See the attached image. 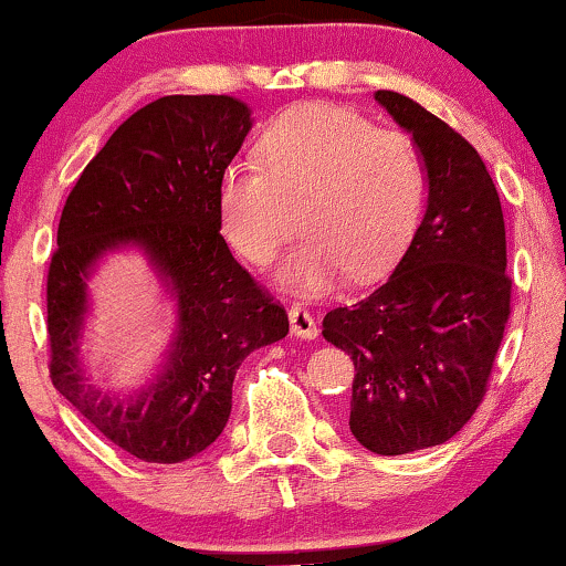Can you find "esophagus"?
I'll return each mask as SVG.
<instances>
[{
  "label": "esophagus",
  "mask_w": 566,
  "mask_h": 566,
  "mask_svg": "<svg viewBox=\"0 0 566 566\" xmlns=\"http://www.w3.org/2000/svg\"><path fill=\"white\" fill-rule=\"evenodd\" d=\"M290 324H292V332H295L297 337H303V339H316L318 337L316 318H313V313L308 308H303V305H292V308H290Z\"/></svg>",
  "instance_id": "esophagus-1"
}]
</instances>
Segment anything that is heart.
<instances>
[{
	"label": "heart",
	"instance_id": "1",
	"mask_svg": "<svg viewBox=\"0 0 566 566\" xmlns=\"http://www.w3.org/2000/svg\"><path fill=\"white\" fill-rule=\"evenodd\" d=\"M261 158H234L216 187L218 227L237 255L265 265L305 200V234L279 263L284 290L316 297L345 274L371 279L403 255L424 213L427 160L413 136L348 107L311 102L271 120Z\"/></svg>",
	"mask_w": 566,
	"mask_h": 566
}]
</instances>
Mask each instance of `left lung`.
Instances as JSON below:
<instances>
[{
    "label": "left lung",
    "mask_w": 566,
    "mask_h": 566,
    "mask_svg": "<svg viewBox=\"0 0 566 566\" xmlns=\"http://www.w3.org/2000/svg\"><path fill=\"white\" fill-rule=\"evenodd\" d=\"M374 99L424 153L427 210L392 274L326 313L322 335L356 366L353 438L400 455L451 440L478 411L512 313V279L499 189L478 149L403 94Z\"/></svg>",
    "instance_id": "8db88e82"
}]
</instances>
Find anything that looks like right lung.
<instances>
[{
	"label": "right lung",
	"instance_id": "obj_1",
	"mask_svg": "<svg viewBox=\"0 0 566 566\" xmlns=\"http://www.w3.org/2000/svg\"><path fill=\"white\" fill-rule=\"evenodd\" d=\"M250 128V107L227 94L149 102L94 155L60 216L46 276L52 385L149 464H179L216 442L242 360L290 332L287 313L234 261L218 227V176ZM118 249H139L177 305L161 369L132 394L102 391L80 358L87 279Z\"/></svg>",
	"mask_w": 566,
	"mask_h": 566
}]
</instances>
